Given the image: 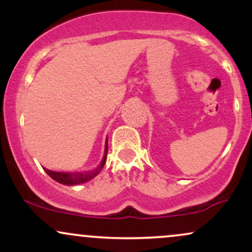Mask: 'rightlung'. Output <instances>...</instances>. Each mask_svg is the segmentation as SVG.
I'll list each match as a JSON object with an SVG mask.
<instances>
[{"mask_svg":"<svg viewBox=\"0 0 252 252\" xmlns=\"http://www.w3.org/2000/svg\"><path fill=\"white\" fill-rule=\"evenodd\" d=\"M106 154H108V140H106L105 152H104L103 160L97 168H94L92 170H88V172H82V173H60V172H52V170H48L46 168H43V169H45V172L47 173V174L50 175L52 179H54L56 181L60 182V184H63V185L84 184V182L91 180V179H94V176L99 174V172L102 170L104 164H105Z\"/></svg>","mask_w":252,"mask_h":252,"instance_id":"add662e5","label":"right lung"}]
</instances>
